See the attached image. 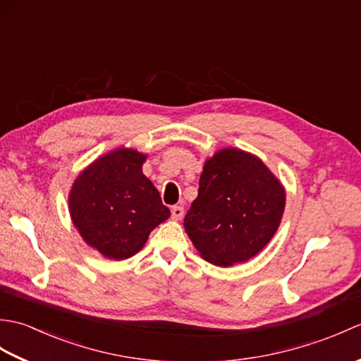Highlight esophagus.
<instances>
[{"instance_id": "34e87169", "label": "esophagus", "mask_w": 361, "mask_h": 361, "mask_svg": "<svg viewBox=\"0 0 361 361\" xmlns=\"http://www.w3.org/2000/svg\"><path fill=\"white\" fill-rule=\"evenodd\" d=\"M183 214H185L183 206H173V208H172V219L173 220H180L183 217Z\"/></svg>"}]
</instances>
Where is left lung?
I'll return each instance as SVG.
<instances>
[{"label":"left lung","mask_w":361,"mask_h":361,"mask_svg":"<svg viewBox=\"0 0 361 361\" xmlns=\"http://www.w3.org/2000/svg\"><path fill=\"white\" fill-rule=\"evenodd\" d=\"M185 229L200 256L217 267L247 262L278 231L286 188L262 159L237 147L204 161Z\"/></svg>","instance_id":"obj_1"}]
</instances>
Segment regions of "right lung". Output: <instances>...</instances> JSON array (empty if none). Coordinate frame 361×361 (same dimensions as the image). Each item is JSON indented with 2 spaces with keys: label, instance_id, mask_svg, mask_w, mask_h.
<instances>
[{
  "label": "right lung",
  "instance_id": "add662e5",
  "mask_svg": "<svg viewBox=\"0 0 361 361\" xmlns=\"http://www.w3.org/2000/svg\"><path fill=\"white\" fill-rule=\"evenodd\" d=\"M147 155L119 147L88 164L74 180L68 209L88 247L122 260L144 248L150 233L171 216L142 173Z\"/></svg>",
  "mask_w": 361,
  "mask_h": 361
}]
</instances>
